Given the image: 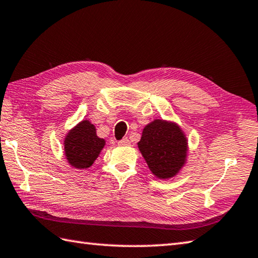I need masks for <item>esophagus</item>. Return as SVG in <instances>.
<instances>
[{
  "label": "esophagus",
  "mask_w": 258,
  "mask_h": 258,
  "mask_svg": "<svg viewBox=\"0 0 258 258\" xmlns=\"http://www.w3.org/2000/svg\"><path fill=\"white\" fill-rule=\"evenodd\" d=\"M130 144H131V142H130V140L127 138H125L123 140L118 141V145L119 146H128Z\"/></svg>",
  "instance_id": "obj_1"
}]
</instances>
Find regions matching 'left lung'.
Instances as JSON below:
<instances>
[{
  "label": "left lung",
  "mask_w": 258,
  "mask_h": 258,
  "mask_svg": "<svg viewBox=\"0 0 258 258\" xmlns=\"http://www.w3.org/2000/svg\"><path fill=\"white\" fill-rule=\"evenodd\" d=\"M139 150L156 178L170 179L185 164L188 140L178 124L154 119L143 128Z\"/></svg>",
  "instance_id": "obj_1"
}]
</instances>
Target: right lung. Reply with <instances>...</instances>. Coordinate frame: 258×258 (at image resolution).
Here are the masks:
<instances>
[{
    "mask_svg": "<svg viewBox=\"0 0 258 258\" xmlns=\"http://www.w3.org/2000/svg\"><path fill=\"white\" fill-rule=\"evenodd\" d=\"M64 155L76 169H87L98 158L105 146V140L96 134V127L88 119L78 123L66 135Z\"/></svg>",
    "mask_w": 258,
    "mask_h": 258,
    "instance_id": "1",
    "label": "right lung"
}]
</instances>
